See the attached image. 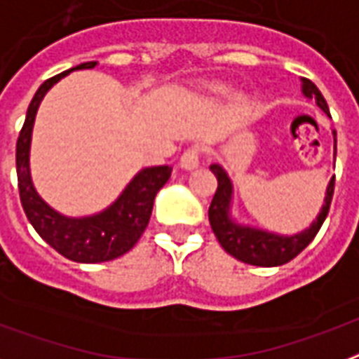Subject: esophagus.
I'll use <instances>...</instances> for the list:
<instances>
[{
    "instance_id": "obj_1",
    "label": "esophagus",
    "mask_w": 359,
    "mask_h": 359,
    "mask_svg": "<svg viewBox=\"0 0 359 359\" xmlns=\"http://www.w3.org/2000/svg\"><path fill=\"white\" fill-rule=\"evenodd\" d=\"M200 148L198 146H190L184 150V154L180 156V167L182 169H196V167L200 165Z\"/></svg>"
}]
</instances>
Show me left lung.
<instances>
[{"label": "left lung", "mask_w": 359, "mask_h": 359, "mask_svg": "<svg viewBox=\"0 0 359 359\" xmlns=\"http://www.w3.org/2000/svg\"><path fill=\"white\" fill-rule=\"evenodd\" d=\"M302 95L306 98H316V104L320 106L321 110L329 114V106L325 98L320 93L310 79H302ZM333 139H335V152H337V133L333 131ZM211 171L219 180V187L213 196V201L209 205V222L213 228L217 240L222 245V249L228 255H232L233 259H238L247 264L253 266H281L285 262L293 261L297 255L301 253L302 249L314 240L316 233L320 232L321 224L329 213V205L333 200V190H335V175L331 177L325 190V201L321 205L320 215L316 220L299 233L293 236H280V233L266 232L261 228L245 226V224H238L230 215L232 209V180L228 177V172L219 165L213 163Z\"/></svg>", "instance_id": "8db88e82"}]
</instances>
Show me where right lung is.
<instances>
[{
    "label": "right lung",
    "mask_w": 359,
    "mask_h": 359,
    "mask_svg": "<svg viewBox=\"0 0 359 359\" xmlns=\"http://www.w3.org/2000/svg\"><path fill=\"white\" fill-rule=\"evenodd\" d=\"M95 66L97 62H83L43 81L28 106L26 119L17 140L18 192H20L24 213L32 226L36 228V232L55 251L70 261L85 262V264L112 261L133 249L148 226L156 194L169 180L172 171V167L169 165L146 167L133 177L131 182L119 194V198L112 205L89 217H78V219L65 217L41 200L38 190L34 188L30 175L32 129L38 108L45 93L57 81L68 76L70 72L95 68Z\"/></svg>",
    "instance_id": "right-lung-1"
}]
</instances>
